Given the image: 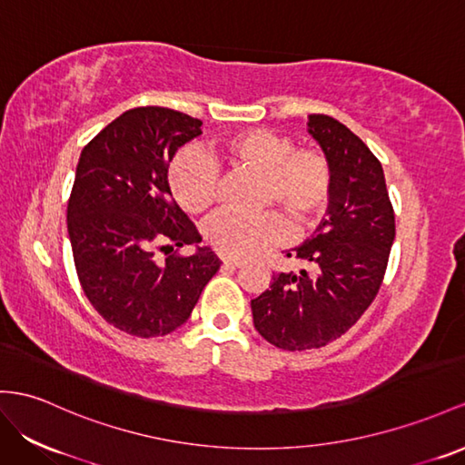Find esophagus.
I'll use <instances>...</instances> for the list:
<instances>
[{
	"label": "esophagus",
	"instance_id": "34e87169",
	"mask_svg": "<svg viewBox=\"0 0 465 465\" xmlns=\"http://www.w3.org/2000/svg\"><path fill=\"white\" fill-rule=\"evenodd\" d=\"M222 263L225 265V267H242L245 261H242V259H233V257H222Z\"/></svg>",
	"mask_w": 465,
	"mask_h": 465
}]
</instances>
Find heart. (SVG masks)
<instances>
[{"label": "heart", "mask_w": 465, "mask_h": 465, "mask_svg": "<svg viewBox=\"0 0 465 465\" xmlns=\"http://www.w3.org/2000/svg\"><path fill=\"white\" fill-rule=\"evenodd\" d=\"M216 161L255 171L261 178L259 204H275L296 225L322 216L331 194V166L318 149L292 147V141L269 129H245L225 137ZM171 190L190 213L208 210L216 202L218 169L194 149L183 151L171 164ZM289 225L275 212L257 216L222 212L206 225L208 242L223 255L252 257L265 247L287 240Z\"/></svg>", "instance_id": "1"}]
</instances>
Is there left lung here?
Instances as JSON below:
<instances>
[{
	"label": "left lung",
	"instance_id": "left-lung-1",
	"mask_svg": "<svg viewBox=\"0 0 465 465\" xmlns=\"http://www.w3.org/2000/svg\"><path fill=\"white\" fill-rule=\"evenodd\" d=\"M308 134L331 166L326 218L287 252L304 267L272 275L252 301L259 334L287 351L322 348L346 334L377 296L395 240V213L375 154L330 115H308Z\"/></svg>",
	"mask_w": 465,
	"mask_h": 465
}]
</instances>
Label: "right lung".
<instances>
[{
	"label": "right lung",
	"mask_w": 465,
	"mask_h": 465,
	"mask_svg": "<svg viewBox=\"0 0 465 465\" xmlns=\"http://www.w3.org/2000/svg\"><path fill=\"white\" fill-rule=\"evenodd\" d=\"M202 122L169 108H135L82 149L66 220L82 289L100 316L125 334L157 338L190 318L222 261L176 204L169 163L202 135ZM194 244L163 262L153 249Z\"/></svg>",
	"instance_id": "obj_1"
}]
</instances>
